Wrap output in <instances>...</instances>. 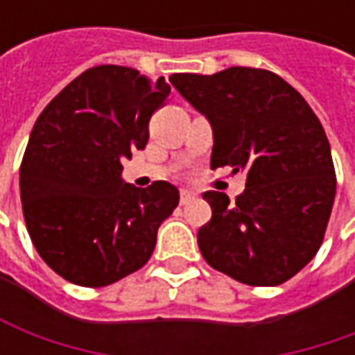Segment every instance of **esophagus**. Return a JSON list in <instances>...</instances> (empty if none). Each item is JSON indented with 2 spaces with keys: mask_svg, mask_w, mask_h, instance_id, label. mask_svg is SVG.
Returning a JSON list of instances; mask_svg holds the SVG:
<instances>
[{
  "mask_svg": "<svg viewBox=\"0 0 355 355\" xmlns=\"http://www.w3.org/2000/svg\"><path fill=\"white\" fill-rule=\"evenodd\" d=\"M191 199H196V193H191V191H187V189H182V193H180V203H182V205H187Z\"/></svg>",
  "mask_w": 355,
  "mask_h": 355,
  "instance_id": "obj_1",
  "label": "esophagus"
}]
</instances>
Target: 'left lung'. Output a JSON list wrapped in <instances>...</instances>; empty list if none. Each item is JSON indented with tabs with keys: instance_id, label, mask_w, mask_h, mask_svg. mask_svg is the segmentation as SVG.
I'll return each instance as SVG.
<instances>
[{
	"instance_id": "8db88e82",
	"label": "left lung",
	"mask_w": 355,
	"mask_h": 355,
	"mask_svg": "<svg viewBox=\"0 0 355 355\" xmlns=\"http://www.w3.org/2000/svg\"><path fill=\"white\" fill-rule=\"evenodd\" d=\"M170 83L211 124L213 170L247 171L233 205L221 191L203 193L213 211L198 233L203 259L251 286L293 279L320 249L334 205L332 152L318 116L265 69L175 73Z\"/></svg>"
}]
</instances>
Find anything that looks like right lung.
Wrapping results in <instances>:
<instances>
[{"label": "right lung", "instance_id": "obj_1", "mask_svg": "<svg viewBox=\"0 0 355 355\" xmlns=\"http://www.w3.org/2000/svg\"><path fill=\"white\" fill-rule=\"evenodd\" d=\"M136 69L101 64L45 106L19 170L23 217L41 259L78 286H108L142 268L180 203L168 182L140 189L122 159L144 150L148 122L170 94Z\"/></svg>", "mask_w": 355, "mask_h": 355}]
</instances>
